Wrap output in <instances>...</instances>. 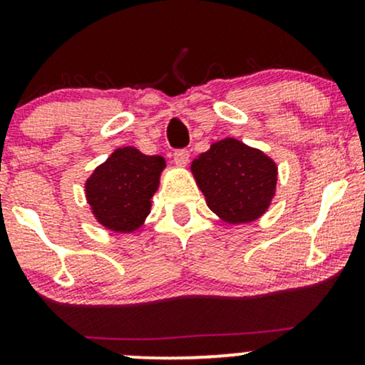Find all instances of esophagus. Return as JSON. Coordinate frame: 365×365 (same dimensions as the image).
Masks as SVG:
<instances>
[{"label": "esophagus", "instance_id": "obj_1", "mask_svg": "<svg viewBox=\"0 0 365 365\" xmlns=\"http://www.w3.org/2000/svg\"><path fill=\"white\" fill-rule=\"evenodd\" d=\"M175 165L180 166V168H185V166L188 165V159H190V154H188V150L185 149H180L175 153Z\"/></svg>", "mask_w": 365, "mask_h": 365}]
</instances>
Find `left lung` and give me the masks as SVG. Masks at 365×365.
<instances>
[{
  "label": "left lung",
  "mask_w": 365,
  "mask_h": 365,
  "mask_svg": "<svg viewBox=\"0 0 365 365\" xmlns=\"http://www.w3.org/2000/svg\"><path fill=\"white\" fill-rule=\"evenodd\" d=\"M190 171L207 207L226 225L257 221L276 195L274 159L233 137L212 142L206 153L190 163Z\"/></svg>",
  "instance_id": "obj_1"
}]
</instances>
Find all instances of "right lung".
Wrapping results in <instances>:
<instances>
[{"label":"right lung","mask_w":365,"mask_h":365,"mask_svg":"<svg viewBox=\"0 0 365 365\" xmlns=\"http://www.w3.org/2000/svg\"><path fill=\"white\" fill-rule=\"evenodd\" d=\"M165 168V158L148 156L132 145L113 150L83 183L94 220L115 233L142 228Z\"/></svg>","instance_id":"add662e5"}]
</instances>
